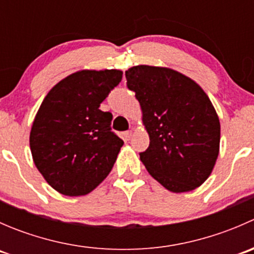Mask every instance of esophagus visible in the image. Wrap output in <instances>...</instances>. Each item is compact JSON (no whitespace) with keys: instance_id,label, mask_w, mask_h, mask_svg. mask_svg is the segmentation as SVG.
<instances>
[{"instance_id":"1","label":"esophagus","mask_w":254,"mask_h":254,"mask_svg":"<svg viewBox=\"0 0 254 254\" xmlns=\"http://www.w3.org/2000/svg\"><path fill=\"white\" fill-rule=\"evenodd\" d=\"M131 136H132V131H131V130H127V131L124 132L125 140H130V139H131Z\"/></svg>"}]
</instances>
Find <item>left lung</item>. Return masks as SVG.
Here are the masks:
<instances>
[{"mask_svg":"<svg viewBox=\"0 0 254 254\" xmlns=\"http://www.w3.org/2000/svg\"><path fill=\"white\" fill-rule=\"evenodd\" d=\"M125 76L150 136L148 147L139 153L146 170L175 193L201 186L220 146V122L209 97L193 79L171 68L139 65Z\"/></svg>","mask_w":254,"mask_h":254,"instance_id":"left-lung-1","label":"left lung"}]
</instances>
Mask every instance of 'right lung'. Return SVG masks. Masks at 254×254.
Wrapping results in <instances>:
<instances>
[{"label": "right lung", "instance_id": "right-lung-1", "mask_svg": "<svg viewBox=\"0 0 254 254\" xmlns=\"http://www.w3.org/2000/svg\"><path fill=\"white\" fill-rule=\"evenodd\" d=\"M119 70L78 71L50 89L35 115L29 143L35 166L64 195L93 190L112 171L124 141L99 109L119 84Z\"/></svg>", "mask_w": 254, "mask_h": 254}]
</instances>
